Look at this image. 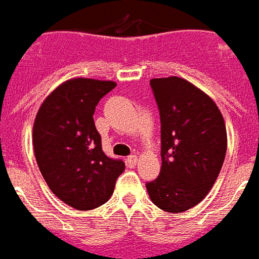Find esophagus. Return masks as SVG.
Masks as SVG:
<instances>
[{"label": "esophagus", "mask_w": 259, "mask_h": 259, "mask_svg": "<svg viewBox=\"0 0 259 259\" xmlns=\"http://www.w3.org/2000/svg\"><path fill=\"white\" fill-rule=\"evenodd\" d=\"M137 163H138V157L135 155L130 156V157H126V164L130 166V167H134V166H137Z\"/></svg>", "instance_id": "34e87169"}]
</instances>
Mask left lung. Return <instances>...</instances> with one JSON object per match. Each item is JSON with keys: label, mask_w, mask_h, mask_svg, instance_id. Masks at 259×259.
<instances>
[{"label": "left lung", "mask_w": 259, "mask_h": 259, "mask_svg": "<svg viewBox=\"0 0 259 259\" xmlns=\"http://www.w3.org/2000/svg\"><path fill=\"white\" fill-rule=\"evenodd\" d=\"M150 86L160 111L162 167L146 190L157 208L181 213L208 195L221 173L226 124L212 97L184 78H153Z\"/></svg>", "instance_id": "obj_1"}]
</instances>
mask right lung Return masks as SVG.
<instances>
[{
	"label": "right lung",
	"instance_id": "right-lung-1",
	"mask_svg": "<svg viewBox=\"0 0 259 259\" xmlns=\"http://www.w3.org/2000/svg\"><path fill=\"white\" fill-rule=\"evenodd\" d=\"M113 80L72 78L58 85L38 107L33 124V150L53 194L76 210L107 202L125 164L102 149L93 114Z\"/></svg>",
	"mask_w": 259,
	"mask_h": 259
}]
</instances>
